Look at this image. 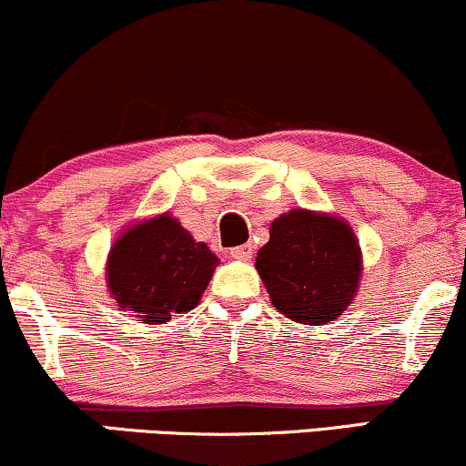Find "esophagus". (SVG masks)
Masks as SVG:
<instances>
[{"mask_svg":"<svg viewBox=\"0 0 466 466\" xmlns=\"http://www.w3.org/2000/svg\"><path fill=\"white\" fill-rule=\"evenodd\" d=\"M251 254H254V248L251 245H238V248H232L229 249V256L237 258V260H249Z\"/></svg>","mask_w":466,"mask_h":466,"instance_id":"1","label":"esophagus"}]
</instances>
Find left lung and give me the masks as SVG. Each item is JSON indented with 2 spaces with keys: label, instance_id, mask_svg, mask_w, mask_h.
<instances>
[{
  "label": "left lung",
  "instance_id": "1",
  "mask_svg": "<svg viewBox=\"0 0 466 466\" xmlns=\"http://www.w3.org/2000/svg\"><path fill=\"white\" fill-rule=\"evenodd\" d=\"M256 268L273 306L297 323L321 325L343 315L360 278V248L340 218L293 210L271 223Z\"/></svg>",
  "mask_w": 466,
  "mask_h": 466
}]
</instances>
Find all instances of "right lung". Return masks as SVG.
<instances>
[{"mask_svg":"<svg viewBox=\"0 0 466 466\" xmlns=\"http://www.w3.org/2000/svg\"><path fill=\"white\" fill-rule=\"evenodd\" d=\"M218 258L195 243L176 218L162 215L127 229L110 249L108 289L123 310L145 323H167L193 310Z\"/></svg>","mask_w":466,"mask_h":466,"instance_id":"1","label":"right lung"}]
</instances>
